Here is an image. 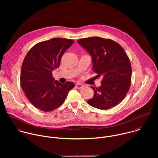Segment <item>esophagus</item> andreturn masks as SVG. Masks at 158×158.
Masks as SVG:
<instances>
[{"label":"esophagus","instance_id":"34e87169","mask_svg":"<svg viewBox=\"0 0 158 158\" xmlns=\"http://www.w3.org/2000/svg\"><path fill=\"white\" fill-rule=\"evenodd\" d=\"M76 88H77V89H81V88L82 87V85L81 84H79V83H77L76 85Z\"/></svg>","mask_w":158,"mask_h":158}]
</instances>
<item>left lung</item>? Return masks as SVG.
<instances>
[{"instance_id": "1", "label": "left lung", "mask_w": 158, "mask_h": 158, "mask_svg": "<svg viewBox=\"0 0 158 158\" xmlns=\"http://www.w3.org/2000/svg\"><path fill=\"white\" fill-rule=\"evenodd\" d=\"M77 42L91 54L93 69L98 77H102L100 87L91 86L94 95L87 103L102 110L118 105L131 83V65L125 51L116 42L99 37L79 39Z\"/></svg>"}]
</instances>
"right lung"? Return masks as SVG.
Returning <instances> with one entry per match:
<instances>
[{
    "mask_svg": "<svg viewBox=\"0 0 158 158\" xmlns=\"http://www.w3.org/2000/svg\"><path fill=\"white\" fill-rule=\"evenodd\" d=\"M73 43L72 39L53 38L36 44L26 54L22 65L20 86L36 108L44 112L57 109L74 87L73 82L54 81L52 74Z\"/></svg>",
    "mask_w": 158,
    "mask_h": 158,
    "instance_id": "1",
    "label": "right lung"
}]
</instances>
